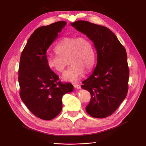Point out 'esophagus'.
Masks as SVG:
<instances>
[{
    "label": "esophagus",
    "instance_id": "obj_1",
    "mask_svg": "<svg viewBox=\"0 0 146 146\" xmlns=\"http://www.w3.org/2000/svg\"><path fill=\"white\" fill-rule=\"evenodd\" d=\"M74 86L76 89H80L81 86L80 85H77V84H74Z\"/></svg>",
    "mask_w": 146,
    "mask_h": 146
}]
</instances>
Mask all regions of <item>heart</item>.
I'll list each match as a JSON object with an SVG mask.
<instances>
[{
	"label": "heart",
	"instance_id": "b5f03b06",
	"mask_svg": "<svg viewBox=\"0 0 146 146\" xmlns=\"http://www.w3.org/2000/svg\"><path fill=\"white\" fill-rule=\"evenodd\" d=\"M57 55L47 57V64L58 74L64 72L68 61L70 65L63 74V80L76 82L81 78L85 70L89 72L93 68L96 54L91 41L85 36H68L62 38L55 47Z\"/></svg>",
	"mask_w": 146,
	"mask_h": 146
}]
</instances>
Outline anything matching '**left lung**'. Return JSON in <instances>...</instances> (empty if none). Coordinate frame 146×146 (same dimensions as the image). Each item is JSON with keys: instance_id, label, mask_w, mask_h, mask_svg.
Wrapping results in <instances>:
<instances>
[{"instance_id": "8db88e82", "label": "left lung", "mask_w": 146, "mask_h": 146, "mask_svg": "<svg viewBox=\"0 0 146 146\" xmlns=\"http://www.w3.org/2000/svg\"><path fill=\"white\" fill-rule=\"evenodd\" d=\"M70 25L91 39L98 55L95 69L81 86L91 96L86 111L93 117H108L127 94L129 69L125 48L104 26L85 21H77Z\"/></svg>"}]
</instances>
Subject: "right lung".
Here are the masks:
<instances>
[{
  "label": "right lung",
  "mask_w": 146,
  "mask_h": 146,
  "mask_svg": "<svg viewBox=\"0 0 146 146\" xmlns=\"http://www.w3.org/2000/svg\"><path fill=\"white\" fill-rule=\"evenodd\" d=\"M66 24L56 22L36 29L21 53L18 81L20 97L35 116L43 120L55 118L62 110V97L73 91L48 67L46 52Z\"/></svg>",
  "instance_id": "obj_1"
}]
</instances>
